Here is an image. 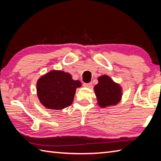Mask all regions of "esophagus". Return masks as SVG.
I'll return each instance as SVG.
<instances>
[{
    "mask_svg": "<svg viewBox=\"0 0 161 161\" xmlns=\"http://www.w3.org/2000/svg\"><path fill=\"white\" fill-rule=\"evenodd\" d=\"M84 86L86 88H92L93 86H92V83H84Z\"/></svg>",
    "mask_w": 161,
    "mask_h": 161,
    "instance_id": "34e87169",
    "label": "esophagus"
}]
</instances>
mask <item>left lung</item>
<instances>
[{
  "label": "left lung",
  "instance_id": "left-lung-1",
  "mask_svg": "<svg viewBox=\"0 0 161 161\" xmlns=\"http://www.w3.org/2000/svg\"><path fill=\"white\" fill-rule=\"evenodd\" d=\"M98 84L94 86L97 104L105 108L118 104L122 98V88L108 75L98 77Z\"/></svg>",
  "mask_w": 161,
  "mask_h": 161
}]
</instances>
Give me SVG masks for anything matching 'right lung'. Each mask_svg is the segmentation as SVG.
<instances>
[{
    "label": "right lung",
    "mask_w": 161,
    "mask_h": 161,
    "mask_svg": "<svg viewBox=\"0 0 161 161\" xmlns=\"http://www.w3.org/2000/svg\"><path fill=\"white\" fill-rule=\"evenodd\" d=\"M81 86L80 81L73 80L68 73L53 70L37 81V96L46 108L60 110L73 103L76 88Z\"/></svg>",
    "instance_id": "obj_1"
}]
</instances>
